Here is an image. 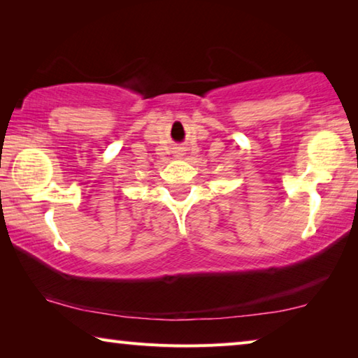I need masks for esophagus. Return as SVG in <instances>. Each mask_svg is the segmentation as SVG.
<instances>
[{
	"label": "esophagus",
	"mask_w": 358,
	"mask_h": 358,
	"mask_svg": "<svg viewBox=\"0 0 358 358\" xmlns=\"http://www.w3.org/2000/svg\"><path fill=\"white\" fill-rule=\"evenodd\" d=\"M178 155H183V153H181V151H178Z\"/></svg>",
	"instance_id": "34e87169"
}]
</instances>
